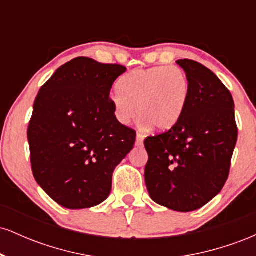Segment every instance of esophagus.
Listing matches in <instances>:
<instances>
[{"mask_svg": "<svg viewBox=\"0 0 256 256\" xmlns=\"http://www.w3.org/2000/svg\"><path fill=\"white\" fill-rule=\"evenodd\" d=\"M146 136L142 134V132H137V136H136V146H140L143 144V140H144Z\"/></svg>", "mask_w": 256, "mask_h": 256, "instance_id": "34e87169", "label": "esophagus"}]
</instances>
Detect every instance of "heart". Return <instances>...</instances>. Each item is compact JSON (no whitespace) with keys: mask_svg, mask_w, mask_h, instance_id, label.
I'll return each instance as SVG.
<instances>
[{"mask_svg":"<svg viewBox=\"0 0 256 256\" xmlns=\"http://www.w3.org/2000/svg\"><path fill=\"white\" fill-rule=\"evenodd\" d=\"M112 98L114 113L126 124L134 116L156 131L172 128L183 116L190 96L186 73L177 66L137 70L119 79Z\"/></svg>","mask_w":256,"mask_h":256,"instance_id":"heart-1","label":"heart"}]
</instances>
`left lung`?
Returning a JSON list of instances; mask_svg holds the SVG:
<instances>
[{
	"mask_svg": "<svg viewBox=\"0 0 256 256\" xmlns=\"http://www.w3.org/2000/svg\"><path fill=\"white\" fill-rule=\"evenodd\" d=\"M177 64L189 78V101L172 128L144 140V178L152 201L192 212L222 192L238 128L234 98L222 80L196 61L183 58Z\"/></svg>",
	"mask_w": 256,
	"mask_h": 256,
	"instance_id": "left-lung-1",
	"label": "left lung"
}]
</instances>
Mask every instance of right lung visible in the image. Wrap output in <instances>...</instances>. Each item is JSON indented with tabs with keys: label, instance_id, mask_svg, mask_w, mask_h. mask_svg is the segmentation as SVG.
<instances>
[{
	"label": "right lung",
	"instance_id": "1",
	"mask_svg": "<svg viewBox=\"0 0 256 256\" xmlns=\"http://www.w3.org/2000/svg\"><path fill=\"white\" fill-rule=\"evenodd\" d=\"M125 71L118 64L76 58L37 94L28 128L32 173L62 207L82 210L104 202L114 168L134 148L136 131L118 122L110 98Z\"/></svg>",
	"mask_w": 256,
	"mask_h": 256
}]
</instances>
